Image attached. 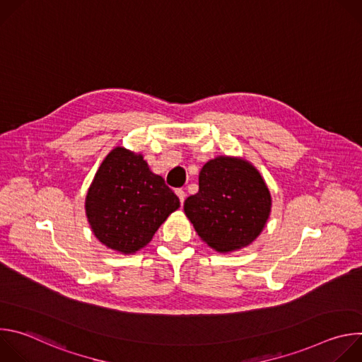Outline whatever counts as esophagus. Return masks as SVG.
<instances>
[{
	"mask_svg": "<svg viewBox=\"0 0 362 362\" xmlns=\"http://www.w3.org/2000/svg\"><path fill=\"white\" fill-rule=\"evenodd\" d=\"M176 194H177V197H179L180 203L183 204V202H185V199H186V193H185V190H182V189H177V190H176Z\"/></svg>",
	"mask_w": 362,
	"mask_h": 362,
	"instance_id": "1",
	"label": "esophagus"
}]
</instances>
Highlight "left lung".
Instances as JSON below:
<instances>
[{"label":"left lung","instance_id":"obj_1","mask_svg":"<svg viewBox=\"0 0 362 362\" xmlns=\"http://www.w3.org/2000/svg\"><path fill=\"white\" fill-rule=\"evenodd\" d=\"M271 208V192L261 173L233 156L206 163L199 173V192L183 206L200 239L221 253L250 245L264 230Z\"/></svg>","mask_w":362,"mask_h":362}]
</instances>
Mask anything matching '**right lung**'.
Here are the masks:
<instances>
[{
	"label": "right lung",
	"instance_id": "right-lung-1",
	"mask_svg": "<svg viewBox=\"0 0 362 362\" xmlns=\"http://www.w3.org/2000/svg\"><path fill=\"white\" fill-rule=\"evenodd\" d=\"M84 206L94 236L112 250L132 255L151 240L180 202L143 154L117 146L95 172Z\"/></svg>",
	"mask_w": 362,
	"mask_h": 362
}]
</instances>
